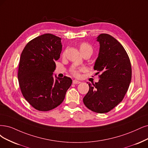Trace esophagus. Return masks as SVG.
<instances>
[{
	"mask_svg": "<svg viewBox=\"0 0 148 148\" xmlns=\"http://www.w3.org/2000/svg\"><path fill=\"white\" fill-rule=\"evenodd\" d=\"M73 83L74 84H80L81 82L80 81H78V80H74L73 81Z\"/></svg>",
	"mask_w": 148,
	"mask_h": 148,
	"instance_id": "esophagus-1",
	"label": "esophagus"
}]
</instances>
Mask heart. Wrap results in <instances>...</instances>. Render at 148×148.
Returning <instances> with one entry per match:
<instances>
[{
  "label": "heart",
  "mask_w": 148,
  "mask_h": 148,
  "mask_svg": "<svg viewBox=\"0 0 148 148\" xmlns=\"http://www.w3.org/2000/svg\"><path fill=\"white\" fill-rule=\"evenodd\" d=\"M79 49H80V52L87 51V50H90V51H92L91 46L90 45H88V43H86V42L81 43L80 45V46H79ZM64 55H65V52L63 53V56H64ZM84 70H85V68H84V67L77 68L76 66H73L71 69V72L74 75L79 76L80 75V71H84Z\"/></svg>",
  "instance_id": "1"
}]
</instances>
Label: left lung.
I'll return each mask as SVG.
<instances>
[{"label":"left lung","mask_w":148,"mask_h":148,"mask_svg":"<svg viewBox=\"0 0 148 148\" xmlns=\"http://www.w3.org/2000/svg\"><path fill=\"white\" fill-rule=\"evenodd\" d=\"M96 39L100 47L94 69L101 74L98 82L87 83L90 89L83 101L92 112L104 113L123 99L130 84L132 68L126 51L115 38L102 34Z\"/></svg>","instance_id":"left-lung-1"}]
</instances>
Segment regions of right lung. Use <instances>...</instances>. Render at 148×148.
<instances>
[{"mask_svg": "<svg viewBox=\"0 0 148 148\" xmlns=\"http://www.w3.org/2000/svg\"><path fill=\"white\" fill-rule=\"evenodd\" d=\"M61 40L51 34L42 35L27 43L21 55L18 77L22 94L39 111L61 104L73 82L66 76L53 75L62 50Z\"/></svg>", "mask_w": 148, "mask_h": 148, "instance_id": "obj_1", "label": "right lung"}]
</instances>
